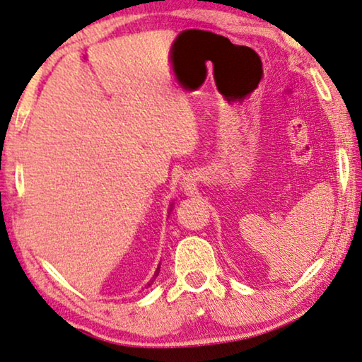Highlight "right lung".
Returning a JSON list of instances; mask_svg holds the SVG:
<instances>
[{"label":"right lung","mask_w":362,"mask_h":362,"mask_svg":"<svg viewBox=\"0 0 362 362\" xmlns=\"http://www.w3.org/2000/svg\"><path fill=\"white\" fill-rule=\"evenodd\" d=\"M158 274H159V268H158V272H156V273H154V276H153V279H151V281L148 283V286H151V284H153V281H154V278H156V276H158ZM148 286H146V288H148Z\"/></svg>","instance_id":"right-lung-1"}]
</instances>
